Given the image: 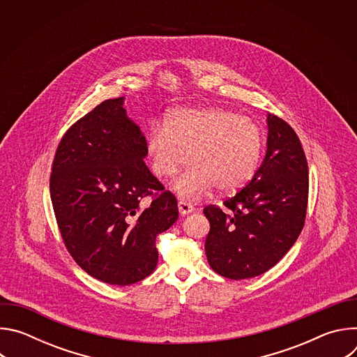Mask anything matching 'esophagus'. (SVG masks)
<instances>
[{
    "instance_id": "1",
    "label": "esophagus",
    "mask_w": 357,
    "mask_h": 357,
    "mask_svg": "<svg viewBox=\"0 0 357 357\" xmlns=\"http://www.w3.org/2000/svg\"><path fill=\"white\" fill-rule=\"evenodd\" d=\"M178 209H179V213H181V215H188V213H190V212L195 211V206L192 205L190 202L181 199V200L178 202Z\"/></svg>"
}]
</instances>
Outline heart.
I'll use <instances>...</instances> for the list:
<instances>
[{
  "label": "heart",
  "instance_id": "heart-1",
  "mask_svg": "<svg viewBox=\"0 0 357 357\" xmlns=\"http://www.w3.org/2000/svg\"><path fill=\"white\" fill-rule=\"evenodd\" d=\"M263 149L256 121L213 106L176 110L146 137L151 169L158 178L174 176L189 154L192 165L175 181L183 197L202 196L215 186L222 192L241 188L256 174Z\"/></svg>",
  "mask_w": 357,
  "mask_h": 357
}]
</instances>
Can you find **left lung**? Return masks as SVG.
Instances as JSON below:
<instances>
[{"instance_id":"1","label":"left lung","mask_w":357,"mask_h":357,"mask_svg":"<svg viewBox=\"0 0 357 357\" xmlns=\"http://www.w3.org/2000/svg\"><path fill=\"white\" fill-rule=\"evenodd\" d=\"M267 154L252 179L223 208L209 205L205 251L212 270L230 280L274 267L302 231L308 206V162L294 128L268 114Z\"/></svg>"}]
</instances>
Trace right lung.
I'll return each mask as SVG.
<instances>
[{"instance_id":"1","label":"right lung","mask_w":357,"mask_h":357,"mask_svg":"<svg viewBox=\"0 0 357 357\" xmlns=\"http://www.w3.org/2000/svg\"><path fill=\"white\" fill-rule=\"evenodd\" d=\"M146 139L109 98L62 137L52 162L50 199L62 240L82 270L112 285H131L158 263L157 236L178 219L172 192L144 162ZM151 197L144 208L140 202Z\"/></svg>"}]
</instances>
